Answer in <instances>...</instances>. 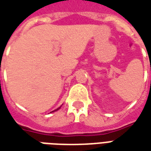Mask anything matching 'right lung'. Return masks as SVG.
Instances as JSON below:
<instances>
[{
	"label": "right lung",
	"mask_w": 151,
	"mask_h": 151,
	"mask_svg": "<svg viewBox=\"0 0 151 151\" xmlns=\"http://www.w3.org/2000/svg\"><path fill=\"white\" fill-rule=\"evenodd\" d=\"M60 108H61V107H60ZM60 108H58V110H59V109H60Z\"/></svg>",
	"instance_id": "add662e5"
}]
</instances>
